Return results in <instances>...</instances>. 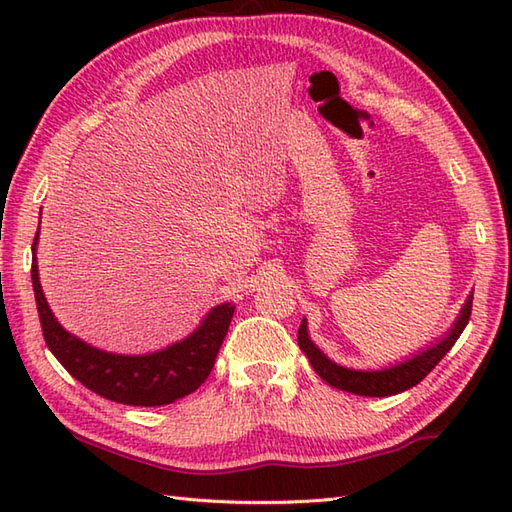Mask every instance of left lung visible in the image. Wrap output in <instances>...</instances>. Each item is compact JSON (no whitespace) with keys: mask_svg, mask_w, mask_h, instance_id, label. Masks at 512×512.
<instances>
[{"mask_svg":"<svg viewBox=\"0 0 512 512\" xmlns=\"http://www.w3.org/2000/svg\"><path fill=\"white\" fill-rule=\"evenodd\" d=\"M471 308H473V295H469V299L464 301L458 319L453 321L451 330L444 334L440 341L424 347L422 352L405 358L402 363L389 365L383 369H350L330 361V358L312 343L306 319H303L299 325L297 341H299L301 352L308 356L314 372H317L328 385L341 391H350V394H356V396H376V398L394 396V394H400V391L411 389L413 385H418L420 380L442 361V356L451 350L455 341L460 339V334L464 332L466 323H469Z\"/></svg>","mask_w":512,"mask_h":512,"instance_id":"obj_1","label":"left lung"}]
</instances>
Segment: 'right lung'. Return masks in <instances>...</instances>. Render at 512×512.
Returning <instances> with one entry per match:
<instances>
[{"instance_id":"add662e5","label":"right lung","mask_w":512,"mask_h":512,"mask_svg":"<svg viewBox=\"0 0 512 512\" xmlns=\"http://www.w3.org/2000/svg\"><path fill=\"white\" fill-rule=\"evenodd\" d=\"M41 217V215H39ZM41 224V220H39ZM39 231L32 242V290H35L37 312L43 339L57 361L79 380L107 400L132 407L171 405L193 394L215 365V356L231 325L235 306L231 301L211 308L187 339L167 345L165 350L149 354H114L81 341L54 319L39 284L37 266Z\"/></svg>"}]
</instances>
